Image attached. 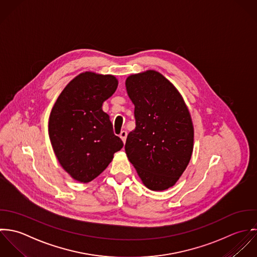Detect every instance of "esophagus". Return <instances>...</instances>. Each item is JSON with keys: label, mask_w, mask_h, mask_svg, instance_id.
<instances>
[{"label": "esophagus", "mask_w": 257, "mask_h": 257, "mask_svg": "<svg viewBox=\"0 0 257 257\" xmlns=\"http://www.w3.org/2000/svg\"><path fill=\"white\" fill-rule=\"evenodd\" d=\"M120 138L122 139V141H123V143H125V141H126V137H127V132L126 131H121V133H120Z\"/></svg>", "instance_id": "esophagus-1"}]
</instances>
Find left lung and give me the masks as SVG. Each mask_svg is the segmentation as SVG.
<instances>
[{
	"label": "left lung",
	"mask_w": 257,
	"mask_h": 257,
	"mask_svg": "<svg viewBox=\"0 0 257 257\" xmlns=\"http://www.w3.org/2000/svg\"><path fill=\"white\" fill-rule=\"evenodd\" d=\"M126 90L135 105L136 124L127 136V157L148 189L167 190L182 176L192 156L190 112L175 86L154 70L129 76Z\"/></svg>",
	"instance_id": "obj_1"
}]
</instances>
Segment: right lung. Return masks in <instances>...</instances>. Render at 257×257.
I'll use <instances>...</instances> for the list:
<instances>
[{"label": "right lung", "mask_w": 257, "mask_h": 257, "mask_svg": "<svg viewBox=\"0 0 257 257\" xmlns=\"http://www.w3.org/2000/svg\"><path fill=\"white\" fill-rule=\"evenodd\" d=\"M113 75L84 72L71 80L52 107L49 134L62 168L76 181L99 176L123 147L102 103L116 90Z\"/></svg>", "instance_id": "1"}]
</instances>
